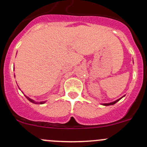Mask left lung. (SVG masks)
Segmentation results:
<instances>
[{"label": "left lung", "mask_w": 147, "mask_h": 147, "mask_svg": "<svg viewBox=\"0 0 147 147\" xmlns=\"http://www.w3.org/2000/svg\"><path fill=\"white\" fill-rule=\"evenodd\" d=\"M124 97V96H123V97H121V98L118 99V100H115V101H114V102H109V103H103V104H102V105H104V106H109V105H115V103H117V102L118 101H119V100H121V99L122 98V97Z\"/></svg>", "instance_id": "8db88e82"}]
</instances>
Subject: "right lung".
I'll list each match as a JSON object with an SVG mask.
<instances>
[{
  "instance_id": "obj_1",
  "label": "right lung",
  "mask_w": 147,
  "mask_h": 147,
  "mask_svg": "<svg viewBox=\"0 0 147 147\" xmlns=\"http://www.w3.org/2000/svg\"><path fill=\"white\" fill-rule=\"evenodd\" d=\"M14 76H15V75H14ZM25 96H26V98H27L30 102H32V103H34V104H39V105H40H40H42V104L45 103V102H47V100H46V101H42V102H36V101H35V100H32V99H31V98H30V97H27V96H26V95H25Z\"/></svg>"
}]
</instances>
